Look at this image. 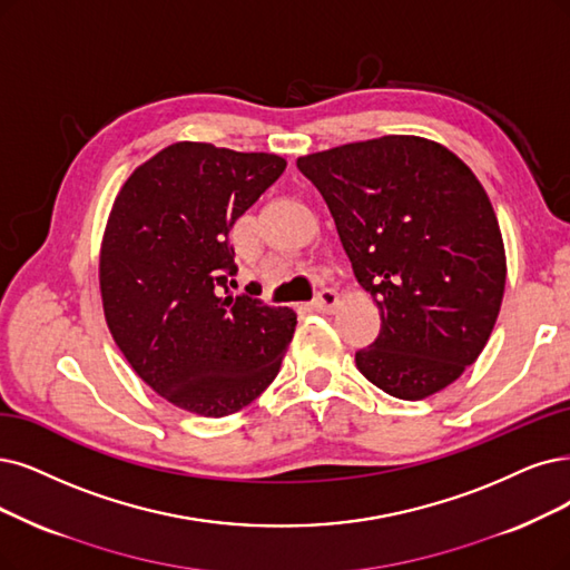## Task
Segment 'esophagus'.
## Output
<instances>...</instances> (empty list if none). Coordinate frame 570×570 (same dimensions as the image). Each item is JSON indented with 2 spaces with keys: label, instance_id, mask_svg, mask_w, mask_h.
<instances>
[{
  "label": "esophagus",
  "instance_id": "1",
  "mask_svg": "<svg viewBox=\"0 0 570 570\" xmlns=\"http://www.w3.org/2000/svg\"><path fill=\"white\" fill-rule=\"evenodd\" d=\"M338 305H341V296H338V293H335L333 288H324V291L320 293V296H317V301L312 303V309L331 314V312L338 309Z\"/></svg>",
  "mask_w": 570,
  "mask_h": 570
}]
</instances>
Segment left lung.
<instances>
[{
  "mask_svg": "<svg viewBox=\"0 0 570 570\" xmlns=\"http://www.w3.org/2000/svg\"><path fill=\"white\" fill-rule=\"evenodd\" d=\"M296 164L381 309L356 368L406 402L455 383L487 347L508 279L495 210L472 168L420 136L347 142Z\"/></svg>",
  "mask_w": 570,
  "mask_h": 570,
  "instance_id": "left-lung-1",
  "label": "left lung"
}]
</instances>
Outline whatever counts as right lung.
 <instances>
[{
	"mask_svg": "<svg viewBox=\"0 0 570 570\" xmlns=\"http://www.w3.org/2000/svg\"><path fill=\"white\" fill-rule=\"evenodd\" d=\"M284 168L272 153L180 140L115 197L98 258L105 322L140 381L183 411L237 413L279 373L296 312L232 296L227 235Z\"/></svg>",
	"mask_w": 570,
	"mask_h": 570,
	"instance_id": "add662e5",
	"label": "right lung"
}]
</instances>
